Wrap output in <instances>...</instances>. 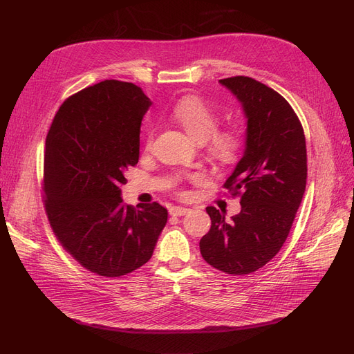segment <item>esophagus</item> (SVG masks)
<instances>
[{"mask_svg": "<svg viewBox=\"0 0 354 354\" xmlns=\"http://www.w3.org/2000/svg\"><path fill=\"white\" fill-rule=\"evenodd\" d=\"M188 211H189L188 208H183V207H172L169 209V212H171V215H174V217H180V215H185Z\"/></svg>", "mask_w": 354, "mask_h": 354, "instance_id": "34e87169", "label": "esophagus"}]
</instances>
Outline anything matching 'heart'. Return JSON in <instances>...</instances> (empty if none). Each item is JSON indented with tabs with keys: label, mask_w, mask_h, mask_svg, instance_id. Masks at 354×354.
I'll list each match as a JSON object with an SVG mask.
<instances>
[{
	"label": "heart",
	"mask_w": 354,
	"mask_h": 354,
	"mask_svg": "<svg viewBox=\"0 0 354 354\" xmlns=\"http://www.w3.org/2000/svg\"><path fill=\"white\" fill-rule=\"evenodd\" d=\"M171 115L194 140L207 145L209 159L217 166L236 165L244 151L243 136L236 129H218L220 117L212 106L199 95L179 98L171 110ZM153 130L149 129L146 143L150 145Z\"/></svg>",
	"instance_id": "1"
}]
</instances>
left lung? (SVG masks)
<instances>
[{"mask_svg":"<svg viewBox=\"0 0 354 354\" xmlns=\"http://www.w3.org/2000/svg\"><path fill=\"white\" fill-rule=\"evenodd\" d=\"M243 104L248 117L244 156L223 188L240 196V214L207 207L209 232L199 250L212 268L249 274L263 268L283 245L306 185V147L301 121L289 102L249 76L220 81Z\"/></svg>","mask_w":354,"mask_h":354,"instance_id":"8db88e82","label":"left lung"}]
</instances>
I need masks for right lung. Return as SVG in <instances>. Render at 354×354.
Wrapping results in <instances>:
<instances>
[{
  "mask_svg": "<svg viewBox=\"0 0 354 354\" xmlns=\"http://www.w3.org/2000/svg\"><path fill=\"white\" fill-rule=\"evenodd\" d=\"M150 104L134 84L106 80L68 97L46 136L41 188L50 227L76 262L105 278L149 262L167 221L158 203L134 208L120 196L139 162Z\"/></svg>",
  "mask_w": 354,
  "mask_h": 354,
  "instance_id": "right-lung-1",
  "label": "right lung"
}]
</instances>
